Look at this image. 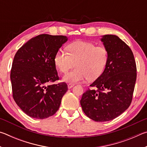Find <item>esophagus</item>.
<instances>
[{
	"mask_svg": "<svg viewBox=\"0 0 147 147\" xmlns=\"http://www.w3.org/2000/svg\"><path fill=\"white\" fill-rule=\"evenodd\" d=\"M74 86V84H69L68 85H67V87H68L69 89H71V88H73Z\"/></svg>",
	"mask_w": 147,
	"mask_h": 147,
	"instance_id": "1",
	"label": "esophagus"
}]
</instances>
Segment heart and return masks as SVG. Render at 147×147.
Listing matches in <instances>:
<instances>
[{
    "instance_id": "heart-1",
    "label": "heart",
    "mask_w": 147,
    "mask_h": 147,
    "mask_svg": "<svg viewBox=\"0 0 147 147\" xmlns=\"http://www.w3.org/2000/svg\"><path fill=\"white\" fill-rule=\"evenodd\" d=\"M67 49L68 53L59 50L54 58L56 67L63 73L74 65L76 67L63 76V82L77 83L86 78L92 81L102 74L108 58L106 47L96 46L90 42L77 41L69 44Z\"/></svg>"
}]
</instances>
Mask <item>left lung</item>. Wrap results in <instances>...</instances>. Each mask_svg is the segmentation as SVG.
I'll list each match as a JSON object with an SVG mask.
<instances>
[{
  "instance_id": "left-lung-1",
  "label": "left lung",
  "mask_w": 147,
  "mask_h": 147,
  "mask_svg": "<svg viewBox=\"0 0 147 147\" xmlns=\"http://www.w3.org/2000/svg\"><path fill=\"white\" fill-rule=\"evenodd\" d=\"M108 53L102 74L83 94L80 104L84 113L97 122L117 117L130 106L137 77L136 61L127 45L115 35L101 38Z\"/></svg>"
}]
</instances>
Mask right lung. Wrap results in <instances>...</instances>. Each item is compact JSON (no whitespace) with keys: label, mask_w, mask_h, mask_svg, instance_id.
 <instances>
[{"label":"right lung","mask_w":147,"mask_h":147,"mask_svg":"<svg viewBox=\"0 0 147 147\" xmlns=\"http://www.w3.org/2000/svg\"><path fill=\"white\" fill-rule=\"evenodd\" d=\"M67 39L64 36L39 35L14 56L10 74L13 97L32 118L43 119L55 114L67 91L65 82L50 84L59 79L54 58Z\"/></svg>","instance_id":"right-lung-1"}]
</instances>
